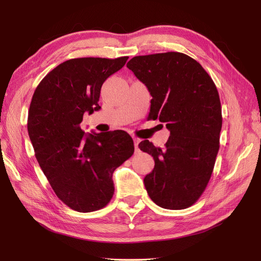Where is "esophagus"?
Segmentation results:
<instances>
[{
	"label": "esophagus",
	"instance_id": "obj_1",
	"mask_svg": "<svg viewBox=\"0 0 261 261\" xmlns=\"http://www.w3.org/2000/svg\"><path fill=\"white\" fill-rule=\"evenodd\" d=\"M139 143H140V140L138 138H134V146H135L136 152H139V147H138Z\"/></svg>",
	"mask_w": 261,
	"mask_h": 261
}]
</instances>
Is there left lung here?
I'll return each mask as SVG.
<instances>
[{
    "instance_id": "obj_1",
    "label": "left lung",
    "mask_w": 261,
    "mask_h": 261,
    "mask_svg": "<svg viewBox=\"0 0 261 261\" xmlns=\"http://www.w3.org/2000/svg\"><path fill=\"white\" fill-rule=\"evenodd\" d=\"M127 67L152 97L148 120L159 118L170 130L164 149L149 140L139 144L154 160L144 178L147 193L165 209L191 207L208 185L220 148L217 87L198 62L179 52L139 55Z\"/></svg>"
}]
</instances>
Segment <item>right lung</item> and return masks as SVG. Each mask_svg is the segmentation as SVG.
Wrapping results in <instances>:
<instances>
[{
  "label": "right lung",
  "instance_id": "right-lung-1",
  "mask_svg": "<svg viewBox=\"0 0 261 261\" xmlns=\"http://www.w3.org/2000/svg\"><path fill=\"white\" fill-rule=\"evenodd\" d=\"M128 57L63 62L38 85L27 128L36 159L59 198L70 209L91 212L114 194L112 175L134 153L127 133L85 134L83 116L100 110V90Z\"/></svg>",
  "mask_w": 261,
  "mask_h": 261
}]
</instances>
